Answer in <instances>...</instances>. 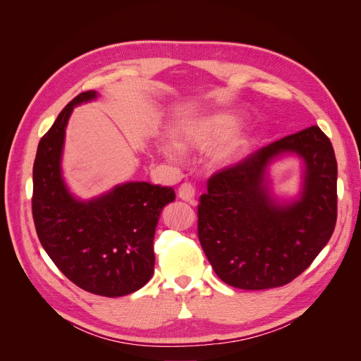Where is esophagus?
<instances>
[{
    "instance_id": "34e87169",
    "label": "esophagus",
    "mask_w": 361,
    "mask_h": 361,
    "mask_svg": "<svg viewBox=\"0 0 361 361\" xmlns=\"http://www.w3.org/2000/svg\"><path fill=\"white\" fill-rule=\"evenodd\" d=\"M178 197L183 201H192L195 198V188H193L190 183H183L178 188Z\"/></svg>"
}]
</instances>
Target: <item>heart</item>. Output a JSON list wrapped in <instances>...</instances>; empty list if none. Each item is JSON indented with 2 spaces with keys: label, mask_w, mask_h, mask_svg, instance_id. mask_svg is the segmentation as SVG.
<instances>
[{
  "label": "heart",
  "mask_w": 361,
  "mask_h": 361,
  "mask_svg": "<svg viewBox=\"0 0 361 361\" xmlns=\"http://www.w3.org/2000/svg\"><path fill=\"white\" fill-rule=\"evenodd\" d=\"M241 125V117L232 111H219L204 116L184 125L177 133V140L183 147H195V149H209L219 145L214 152V161L218 166H230L239 161L250 149L252 137L247 131L238 129ZM161 151L169 159H177V151L169 143H161Z\"/></svg>",
  "instance_id": "heart-1"
}]
</instances>
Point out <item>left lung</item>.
I'll list each match as a JSON object with an SVG mask.
<instances>
[{"label": "left lung", "instance_id": "obj_1", "mask_svg": "<svg viewBox=\"0 0 361 361\" xmlns=\"http://www.w3.org/2000/svg\"><path fill=\"white\" fill-rule=\"evenodd\" d=\"M286 154L301 159L295 199L279 202L268 168ZM337 161L319 126L267 145L207 181L198 206V238L221 281L241 290L291 282L308 269L334 232Z\"/></svg>", "mask_w": 361, "mask_h": 361}]
</instances>
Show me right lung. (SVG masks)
Instances as JSON below:
<instances>
[{
	"label": "right lung",
	"mask_w": 361,
	"mask_h": 361,
	"mask_svg": "<svg viewBox=\"0 0 361 361\" xmlns=\"http://www.w3.org/2000/svg\"><path fill=\"white\" fill-rule=\"evenodd\" d=\"M80 92L41 138L33 164L32 212L39 241L54 265L88 293L120 298L154 273V235L172 188L128 181L91 200L70 192L62 175L66 129L75 106L97 99Z\"/></svg>",
	"instance_id": "obj_1"
}]
</instances>
